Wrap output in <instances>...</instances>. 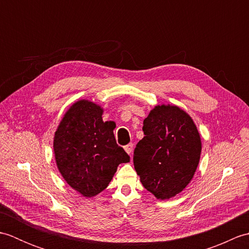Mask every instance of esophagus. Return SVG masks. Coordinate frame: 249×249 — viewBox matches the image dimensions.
I'll list each match as a JSON object with an SVG mask.
<instances>
[{"instance_id": "obj_1", "label": "esophagus", "mask_w": 249, "mask_h": 249, "mask_svg": "<svg viewBox=\"0 0 249 249\" xmlns=\"http://www.w3.org/2000/svg\"><path fill=\"white\" fill-rule=\"evenodd\" d=\"M133 143H129V144H127V145H125L124 146V150L126 151V153H127V154H131V152H133Z\"/></svg>"}]
</instances>
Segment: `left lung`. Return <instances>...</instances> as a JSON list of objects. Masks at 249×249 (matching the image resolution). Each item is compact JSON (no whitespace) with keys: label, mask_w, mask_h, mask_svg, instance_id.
Listing matches in <instances>:
<instances>
[{"label":"left lung","mask_w":249,"mask_h":249,"mask_svg":"<svg viewBox=\"0 0 249 249\" xmlns=\"http://www.w3.org/2000/svg\"><path fill=\"white\" fill-rule=\"evenodd\" d=\"M144 137L134 151L143 187L157 199H170L192 181L201 154L193 119L178 106L158 105L143 121Z\"/></svg>","instance_id":"1"}]
</instances>
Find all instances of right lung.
Listing matches in <instances>:
<instances>
[{
    "label": "right lung",
    "mask_w": 249,
    "mask_h": 249,
    "mask_svg": "<svg viewBox=\"0 0 249 249\" xmlns=\"http://www.w3.org/2000/svg\"><path fill=\"white\" fill-rule=\"evenodd\" d=\"M103 112L93 102L78 100L63 116L53 139L62 177L88 198L107 188L120 163L129 161L127 153L116 144L112 124L103 121Z\"/></svg>",
    "instance_id": "1"
}]
</instances>
